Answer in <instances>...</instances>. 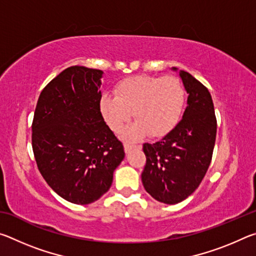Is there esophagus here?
Returning a JSON list of instances; mask_svg holds the SVG:
<instances>
[{"label": "esophagus", "mask_w": 256, "mask_h": 256, "mask_svg": "<svg viewBox=\"0 0 256 256\" xmlns=\"http://www.w3.org/2000/svg\"><path fill=\"white\" fill-rule=\"evenodd\" d=\"M134 148H140V146H134V144H124V150L125 152H130L132 149Z\"/></svg>", "instance_id": "obj_1"}]
</instances>
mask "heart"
<instances>
[{
	"mask_svg": "<svg viewBox=\"0 0 256 256\" xmlns=\"http://www.w3.org/2000/svg\"><path fill=\"white\" fill-rule=\"evenodd\" d=\"M115 96L102 94L99 108L112 132L122 131L133 116L136 122L124 131V138L136 140L148 133L164 136L178 124L185 105V89L174 76H134L115 86Z\"/></svg>",
	"mask_w": 256,
	"mask_h": 256,
	"instance_id": "b5f03b06",
	"label": "heart"
}]
</instances>
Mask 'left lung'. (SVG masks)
<instances>
[{
    "instance_id": "1",
    "label": "left lung",
    "mask_w": 256,
    "mask_h": 256,
    "mask_svg": "<svg viewBox=\"0 0 256 256\" xmlns=\"http://www.w3.org/2000/svg\"><path fill=\"white\" fill-rule=\"evenodd\" d=\"M176 70V68H174ZM188 107L172 132L156 144H144L141 174L146 192L159 202L175 204L190 196L204 178L214 154L216 118L206 86L180 71Z\"/></svg>"
}]
</instances>
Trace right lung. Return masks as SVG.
I'll use <instances>...</instances> for the list:
<instances>
[{
    "mask_svg": "<svg viewBox=\"0 0 256 256\" xmlns=\"http://www.w3.org/2000/svg\"><path fill=\"white\" fill-rule=\"evenodd\" d=\"M102 74L97 68H66L42 89L34 114L38 170L60 198L76 204L100 198L125 156L99 108Z\"/></svg>",
    "mask_w": 256,
    "mask_h": 256,
    "instance_id": "right-lung-1",
    "label": "right lung"
}]
</instances>
